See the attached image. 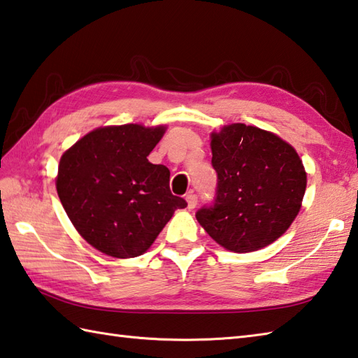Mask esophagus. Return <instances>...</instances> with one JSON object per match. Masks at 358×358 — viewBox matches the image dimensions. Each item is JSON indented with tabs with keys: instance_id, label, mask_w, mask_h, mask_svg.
Listing matches in <instances>:
<instances>
[{
	"instance_id": "esophagus-1",
	"label": "esophagus",
	"mask_w": 358,
	"mask_h": 358,
	"mask_svg": "<svg viewBox=\"0 0 358 358\" xmlns=\"http://www.w3.org/2000/svg\"><path fill=\"white\" fill-rule=\"evenodd\" d=\"M185 199H187V207H188L189 210L194 208L196 203H198V196H196L194 193H188Z\"/></svg>"
}]
</instances>
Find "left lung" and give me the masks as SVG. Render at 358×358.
Returning <instances> with one entry per match:
<instances>
[{"label": "left lung", "mask_w": 358, "mask_h": 358, "mask_svg": "<svg viewBox=\"0 0 358 358\" xmlns=\"http://www.w3.org/2000/svg\"><path fill=\"white\" fill-rule=\"evenodd\" d=\"M216 196L196 220L224 249L247 253L272 244L301 208L306 171L295 148L257 127L231 123L211 133Z\"/></svg>", "instance_id": "left-lung-1"}]
</instances>
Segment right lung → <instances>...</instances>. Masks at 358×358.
I'll list each match as a JSON object with an SVG mask.
<instances>
[{
  "mask_svg": "<svg viewBox=\"0 0 358 358\" xmlns=\"http://www.w3.org/2000/svg\"><path fill=\"white\" fill-rule=\"evenodd\" d=\"M165 127L137 123L87 133L64 152L57 193L94 249L114 258L147 252L185 199L170 192V170L147 159Z\"/></svg>",
  "mask_w": 358,
  "mask_h": 358,
  "instance_id": "1",
  "label": "right lung"
}]
</instances>
